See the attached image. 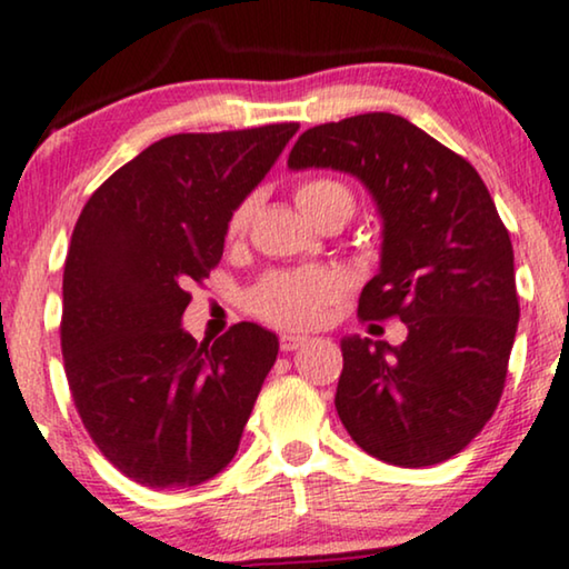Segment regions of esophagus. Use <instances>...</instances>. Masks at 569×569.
I'll return each mask as SVG.
<instances>
[{"label":"esophagus","mask_w":569,"mask_h":569,"mask_svg":"<svg viewBox=\"0 0 569 569\" xmlns=\"http://www.w3.org/2000/svg\"><path fill=\"white\" fill-rule=\"evenodd\" d=\"M307 336H293V332H283V336H280V351H286V353H291V351H297V348H301L307 343Z\"/></svg>","instance_id":"1"}]
</instances>
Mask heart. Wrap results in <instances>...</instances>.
<instances>
[{"label": "heart", "instance_id": "1", "mask_svg": "<svg viewBox=\"0 0 569 569\" xmlns=\"http://www.w3.org/2000/svg\"><path fill=\"white\" fill-rule=\"evenodd\" d=\"M297 202L307 218H320L330 210L353 213V194L338 179H312L299 184ZM252 202H241L229 218V233L237 237L249 226ZM346 278L330 268H299L270 272L249 293V305L260 320L286 330H309L320 325L328 309L343 297Z\"/></svg>", "mask_w": 569, "mask_h": 569}]
</instances>
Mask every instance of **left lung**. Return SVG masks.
Instances as JSON below:
<instances>
[{
    "instance_id": "left-lung-1",
    "label": "left lung",
    "mask_w": 569,
    "mask_h": 569,
    "mask_svg": "<svg viewBox=\"0 0 569 569\" xmlns=\"http://www.w3.org/2000/svg\"><path fill=\"white\" fill-rule=\"evenodd\" d=\"M289 166L346 171L369 189L382 257L359 317L408 328L400 346L340 340V421L385 463L458 456L502 398L520 317L512 241L487 184L463 156L388 111L312 127Z\"/></svg>"
}]
</instances>
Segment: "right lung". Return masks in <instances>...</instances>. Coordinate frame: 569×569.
<instances>
[{"label": "right lung", "mask_w": 569, "mask_h": 569, "mask_svg": "<svg viewBox=\"0 0 569 569\" xmlns=\"http://www.w3.org/2000/svg\"><path fill=\"white\" fill-rule=\"evenodd\" d=\"M297 130L283 121L158 140L74 223L59 328L67 382L98 450L142 487H197L237 456L278 338L239 322L197 343L181 315L187 286L221 262L231 213Z\"/></svg>", "instance_id": "add662e5"}]
</instances>
